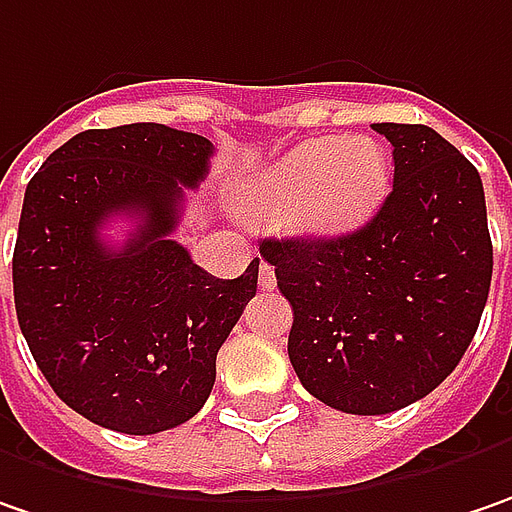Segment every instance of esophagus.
I'll return each mask as SVG.
<instances>
[{"label":"esophagus","mask_w":512,"mask_h":512,"mask_svg":"<svg viewBox=\"0 0 512 512\" xmlns=\"http://www.w3.org/2000/svg\"><path fill=\"white\" fill-rule=\"evenodd\" d=\"M257 283L260 289H275V266L260 260V269H257Z\"/></svg>","instance_id":"esophagus-1"}]
</instances>
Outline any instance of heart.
I'll return each mask as SVG.
<instances>
[{
  "mask_svg": "<svg viewBox=\"0 0 512 512\" xmlns=\"http://www.w3.org/2000/svg\"><path fill=\"white\" fill-rule=\"evenodd\" d=\"M389 177V151L375 137H312L249 180L237 206L257 220L286 214L303 237L335 240L378 214Z\"/></svg>",
  "mask_w": 512,
  "mask_h": 512,
  "instance_id": "obj_1",
  "label": "heart"
}]
</instances>
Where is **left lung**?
Returning <instances> with one entry per match:
<instances>
[{
  "instance_id": "8db88e82",
  "label": "left lung",
  "mask_w": 512,
  "mask_h": 512,
  "mask_svg": "<svg viewBox=\"0 0 512 512\" xmlns=\"http://www.w3.org/2000/svg\"><path fill=\"white\" fill-rule=\"evenodd\" d=\"M392 143V191L358 232L263 240L292 303L289 361L326 407L387 415L430 395L476 335L490 278L476 166L427 125L375 123Z\"/></svg>"
}]
</instances>
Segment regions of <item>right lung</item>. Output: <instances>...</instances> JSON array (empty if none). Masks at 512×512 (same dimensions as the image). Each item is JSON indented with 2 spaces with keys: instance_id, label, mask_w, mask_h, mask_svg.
<instances>
[{
  "instance_id": "1",
  "label": "right lung",
  "mask_w": 512,
  "mask_h": 512,
  "mask_svg": "<svg viewBox=\"0 0 512 512\" xmlns=\"http://www.w3.org/2000/svg\"><path fill=\"white\" fill-rule=\"evenodd\" d=\"M214 145L160 123L91 128L59 145L25 189L13 300L36 367L88 421L128 435L171 430L206 404L217 349L257 292L200 269L171 240L183 186L209 174ZM114 216L138 229L99 237Z\"/></svg>"
}]
</instances>
